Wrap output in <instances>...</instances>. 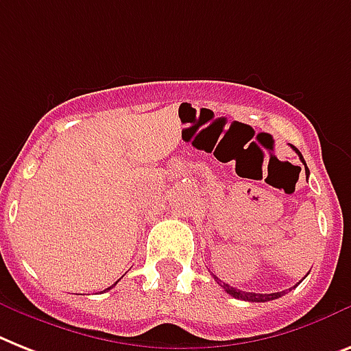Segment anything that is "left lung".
Wrapping results in <instances>:
<instances>
[{
    "label": "left lung",
    "mask_w": 351,
    "mask_h": 351,
    "mask_svg": "<svg viewBox=\"0 0 351 351\" xmlns=\"http://www.w3.org/2000/svg\"><path fill=\"white\" fill-rule=\"evenodd\" d=\"M292 149H294L295 153H298V155H299L301 162H303V164H304V171H306V176H308L310 171H308V167H306V162H304L303 155L299 153L298 147L292 146ZM215 279H216V281H218V283L221 285L220 279H218V278H215ZM221 287H223L225 292L232 295V298L241 299V301H250V303H265V301H272V299H278V298H281V295L285 294V292H274V294H254V292H243V290L232 289V287H229V285H227V283H223V285H221Z\"/></svg>",
    "instance_id": "left-lung-1"
}]
</instances>
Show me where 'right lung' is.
<instances>
[{"instance_id":"1","label":"right lung","mask_w":351,"mask_h":351,"mask_svg":"<svg viewBox=\"0 0 351 351\" xmlns=\"http://www.w3.org/2000/svg\"><path fill=\"white\" fill-rule=\"evenodd\" d=\"M113 287H115V285H111V287H110V289H113ZM110 289H106V290H110Z\"/></svg>"}]
</instances>
